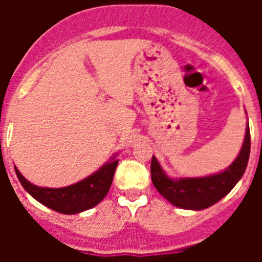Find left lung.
<instances>
[{"label": "left lung", "mask_w": 262, "mask_h": 262, "mask_svg": "<svg viewBox=\"0 0 262 262\" xmlns=\"http://www.w3.org/2000/svg\"><path fill=\"white\" fill-rule=\"evenodd\" d=\"M250 155V130L246 126L244 145L239 155L224 171L199 178H170L155 156L151 160V178L154 186L172 205L182 209L200 211L211 207L227 195L248 167Z\"/></svg>", "instance_id": "8db88e82"}]
</instances>
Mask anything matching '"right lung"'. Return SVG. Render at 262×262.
I'll list each match as a JSON object with an SVG mask.
<instances>
[{
  "instance_id": "right-lung-1",
  "label": "right lung",
  "mask_w": 262,
  "mask_h": 262,
  "mask_svg": "<svg viewBox=\"0 0 262 262\" xmlns=\"http://www.w3.org/2000/svg\"><path fill=\"white\" fill-rule=\"evenodd\" d=\"M115 156L85 179L65 187L36 186L27 181L16 167L14 171L23 187L36 201L63 215H75L94 208L106 197L114 178L115 168L118 166V159Z\"/></svg>"
}]
</instances>
